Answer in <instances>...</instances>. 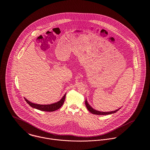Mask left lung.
<instances>
[{
	"label": "left lung",
	"instance_id": "obj_1",
	"mask_svg": "<svg viewBox=\"0 0 150 150\" xmlns=\"http://www.w3.org/2000/svg\"><path fill=\"white\" fill-rule=\"evenodd\" d=\"M85 105H86V106L87 107V109L88 110V111L90 112H91V113L93 114H94V115H110V114H113V113H116V112H117L120 109H118L117 110H116L115 111H112V112H100L98 110H96L95 109H94L87 102V100H85Z\"/></svg>",
	"mask_w": 150,
	"mask_h": 150
}]
</instances>
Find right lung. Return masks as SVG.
Listing matches in <instances>:
<instances>
[{"label":"right lung","instance_id":"1","mask_svg":"<svg viewBox=\"0 0 150 150\" xmlns=\"http://www.w3.org/2000/svg\"><path fill=\"white\" fill-rule=\"evenodd\" d=\"M66 93L64 94V96L63 97V98L60 100L59 101L53 103L50 105H40V104H36L34 103L29 100H26V98H25V100L26 101V102L32 108H35L37 109H38L42 111H45V112H53L54 110H56L60 108V107L63 105L65 98H66Z\"/></svg>","mask_w":150,"mask_h":150}]
</instances>
